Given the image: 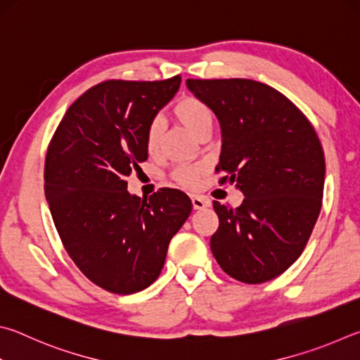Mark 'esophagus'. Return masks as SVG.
Listing matches in <instances>:
<instances>
[{"mask_svg": "<svg viewBox=\"0 0 360 360\" xmlns=\"http://www.w3.org/2000/svg\"><path fill=\"white\" fill-rule=\"evenodd\" d=\"M192 205H193V210H203L211 206V202L208 198L202 197V195H192Z\"/></svg>", "mask_w": 360, "mask_h": 360, "instance_id": "34e87169", "label": "esophagus"}]
</instances>
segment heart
<instances>
[{
  "instance_id": "heart-1",
  "label": "heart",
  "mask_w": 360,
  "mask_h": 360,
  "mask_svg": "<svg viewBox=\"0 0 360 360\" xmlns=\"http://www.w3.org/2000/svg\"><path fill=\"white\" fill-rule=\"evenodd\" d=\"M173 114L193 136H198L206 129H211L212 125V111L203 100L197 96H182L173 106ZM162 127L158 120H152L146 129L144 144L149 152H155L160 143ZM203 169L197 165H182L174 169L173 178L184 187H193L197 184Z\"/></svg>"
}]
</instances>
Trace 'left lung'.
<instances>
[{
	"label": "left lung",
	"instance_id": "left-lung-1",
	"mask_svg": "<svg viewBox=\"0 0 360 360\" xmlns=\"http://www.w3.org/2000/svg\"><path fill=\"white\" fill-rule=\"evenodd\" d=\"M221 125V182H236L238 208L212 203L211 251L229 276L260 284L300 257L318 221L326 160L318 135L289 98L251 79H187Z\"/></svg>",
	"mask_w": 360,
	"mask_h": 360
}]
</instances>
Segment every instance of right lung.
<instances>
[{"label": "right lung", "mask_w": 360, "mask_h": 360, "mask_svg": "<svg viewBox=\"0 0 360 360\" xmlns=\"http://www.w3.org/2000/svg\"><path fill=\"white\" fill-rule=\"evenodd\" d=\"M179 85V76L95 85L68 108L49 144L44 192L60 240L79 270L112 294L149 288L191 216V198L178 188L139 198L125 181L141 169L146 129Z\"/></svg>", "instance_id": "1"}]
</instances>
